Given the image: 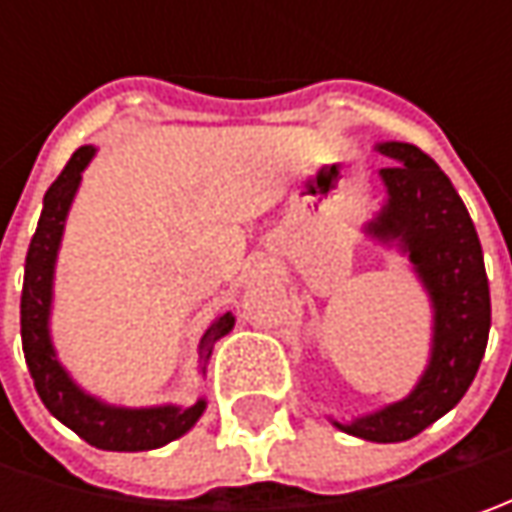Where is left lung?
<instances>
[{"mask_svg":"<svg viewBox=\"0 0 512 512\" xmlns=\"http://www.w3.org/2000/svg\"><path fill=\"white\" fill-rule=\"evenodd\" d=\"M379 170L387 202L367 225L382 242H399L433 305L430 362L402 402L359 416L339 430L367 442H407L462 402L482 364L490 333V287L473 219L444 170L416 145L382 142Z\"/></svg>","mask_w":512,"mask_h":512,"instance_id":"8db88e82","label":"left lung"}]
</instances>
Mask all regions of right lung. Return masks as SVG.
<instances>
[{"mask_svg": "<svg viewBox=\"0 0 512 512\" xmlns=\"http://www.w3.org/2000/svg\"><path fill=\"white\" fill-rule=\"evenodd\" d=\"M96 148H79L65 170L56 176V182L45 193V207L39 216L36 233L30 239L28 259H25V285H22V350L28 362L30 379L36 384L39 399L59 422L70 427L79 439H85L99 450H156L162 444L185 436L199 416L205 413V399L193 407H113L99 402L96 396L85 393L68 376V370L56 359V350L50 342V302H53V267L56 253L62 245V230L68 219L70 202L82 182V170L88 168ZM233 316L225 313L207 327L199 342V359L207 362L213 353V344L219 342L233 327Z\"/></svg>", "mask_w": 512, "mask_h": 512, "instance_id": "right-lung-1", "label": "right lung"}]
</instances>
